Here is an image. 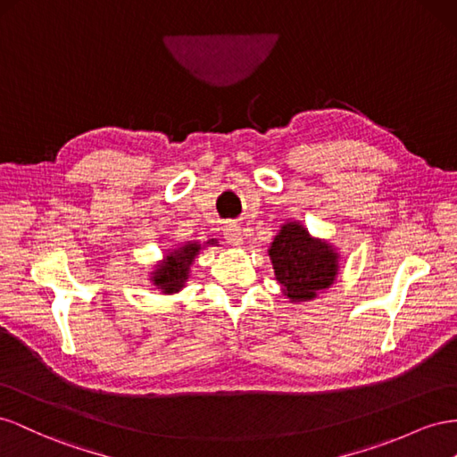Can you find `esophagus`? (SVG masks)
Listing matches in <instances>:
<instances>
[{
	"label": "esophagus",
	"instance_id": "obj_1",
	"mask_svg": "<svg viewBox=\"0 0 457 457\" xmlns=\"http://www.w3.org/2000/svg\"><path fill=\"white\" fill-rule=\"evenodd\" d=\"M224 236H226V241L229 243V245H233V246H241L243 245V231H241V228L239 226H236V224H228L226 228H224Z\"/></svg>",
	"mask_w": 457,
	"mask_h": 457
}]
</instances>
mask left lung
Returning <instances> with one entry per match:
<instances>
[{"mask_svg": "<svg viewBox=\"0 0 457 457\" xmlns=\"http://www.w3.org/2000/svg\"><path fill=\"white\" fill-rule=\"evenodd\" d=\"M268 256L281 293L293 304L314 301L320 291L329 289L341 271L337 246L312 236L298 220H287L279 226Z\"/></svg>", "mask_w": 457, "mask_h": 457, "instance_id": "1", "label": "left lung"}]
</instances>
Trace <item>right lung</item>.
<instances>
[{
  "mask_svg": "<svg viewBox=\"0 0 457 457\" xmlns=\"http://www.w3.org/2000/svg\"><path fill=\"white\" fill-rule=\"evenodd\" d=\"M216 245H218V239H208L206 243L187 241L184 245L168 249L162 254V260H159V262H156L149 271L151 285L154 289H159L161 295L179 293L189 281L195 258H197L206 246H216Z\"/></svg>",
  "mask_w": 457,
  "mask_h": 457,
  "instance_id": "add662e5",
  "label": "right lung"
}]
</instances>
